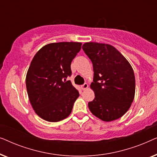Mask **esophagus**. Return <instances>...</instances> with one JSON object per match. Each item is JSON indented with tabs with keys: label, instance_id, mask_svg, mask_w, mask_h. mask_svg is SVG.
Wrapping results in <instances>:
<instances>
[{
	"label": "esophagus",
	"instance_id": "1",
	"mask_svg": "<svg viewBox=\"0 0 157 157\" xmlns=\"http://www.w3.org/2000/svg\"><path fill=\"white\" fill-rule=\"evenodd\" d=\"M88 86H88L87 83H85L84 84L81 86V89H82V90H86V89L87 88H88Z\"/></svg>",
	"mask_w": 157,
	"mask_h": 157
}]
</instances>
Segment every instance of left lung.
Returning a JSON list of instances; mask_svg holds the SVG:
<instances>
[{"label": "left lung", "instance_id": "8db88e82", "mask_svg": "<svg viewBox=\"0 0 157 157\" xmlns=\"http://www.w3.org/2000/svg\"><path fill=\"white\" fill-rule=\"evenodd\" d=\"M82 48L91 59L95 98L89 102L91 112L104 121L121 118L130 108L135 95V76L126 58L109 44L88 42Z\"/></svg>", "mask_w": 157, "mask_h": 157}]
</instances>
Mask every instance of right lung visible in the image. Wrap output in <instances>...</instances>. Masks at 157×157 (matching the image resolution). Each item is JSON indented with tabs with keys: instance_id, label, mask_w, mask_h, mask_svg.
<instances>
[{
	"instance_id": "add662e5",
	"label": "right lung",
	"mask_w": 157,
	"mask_h": 157,
	"mask_svg": "<svg viewBox=\"0 0 157 157\" xmlns=\"http://www.w3.org/2000/svg\"><path fill=\"white\" fill-rule=\"evenodd\" d=\"M81 43L59 42L42 47L32 60L25 84L29 101L38 117L57 122L71 113L79 96L70 81L71 63L81 50Z\"/></svg>"
}]
</instances>
